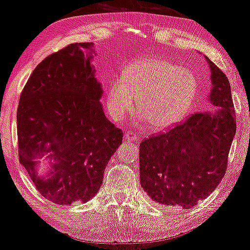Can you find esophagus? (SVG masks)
I'll return each mask as SVG.
<instances>
[{"mask_svg":"<svg viewBox=\"0 0 250 250\" xmlns=\"http://www.w3.org/2000/svg\"><path fill=\"white\" fill-rule=\"evenodd\" d=\"M138 135L135 134L134 132L132 131H128L127 133L125 134V140H127L129 142H138Z\"/></svg>","mask_w":250,"mask_h":250,"instance_id":"1","label":"esophagus"}]
</instances>
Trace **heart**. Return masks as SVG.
Instances as JSON below:
<instances>
[{
    "instance_id": "obj_1",
    "label": "heart",
    "mask_w": 250,
    "mask_h": 250,
    "mask_svg": "<svg viewBox=\"0 0 250 250\" xmlns=\"http://www.w3.org/2000/svg\"><path fill=\"white\" fill-rule=\"evenodd\" d=\"M198 93L192 71L163 58H142L122 69V76L110 82L105 105L115 121H121L133 107L139 118L162 131L186 117Z\"/></svg>"
}]
</instances>
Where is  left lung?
<instances>
[{
    "instance_id": "8db88e82",
    "label": "left lung",
    "mask_w": 250,
    "mask_h": 250,
    "mask_svg": "<svg viewBox=\"0 0 250 250\" xmlns=\"http://www.w3.org/2000/svg\"><path fill=\"white\" fill-rule=\"evenodd\" d=\"M205 58L210 68L208 99L217 110L196 112L140 145L141 187L152 200L167 206H196L220 184L228 167L237 129L231 87L223 71Z\"/></svg>"
}]
</instances>
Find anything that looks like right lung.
Masks as SVG:
<instances>
[{
    "label": "right lung",
    "mask_w": 250,
    "mask_h": 250,
    "mask_svg": "<svg viewBox=\"0 0 250 250\" xmlns=\"http://www.w3.org/2000/svg\"><path fill=\"white\" fill-rule=\"evenodd\" d=\"M93 43H74L46 57L30 75L17 111L19 162L44 198L86 203L100 189L105 166L123 141L105 117L102 87L91 64ZM49 153L51 169L37 174Z\"/></svg>",
    "instance_id": "1"
}]
</instances>
